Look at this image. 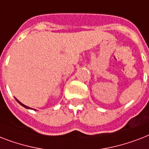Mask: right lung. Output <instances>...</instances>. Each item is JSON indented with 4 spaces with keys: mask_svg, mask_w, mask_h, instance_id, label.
Listing matches in <instances>:
<instances>
[{
    "mask_svg": "<svg viewBox=\"0 0 149 149\" xmlns=\"http://www.w3.org/2000/svg\"><path fill=\"white\" fill-rule=\"evenodd\" d=\"M16 100H17V102H18V103H19L20 104H21V105H22V106H23L24 107H25V108H27V109H31V107H27V106H25V105H24V104H22V103H21V102L19 101V100H17V99H16Z\"/></svg>",
    "mask_w": 149,
    "mask_h": 149,
    "instance_id": "add662e5",
    "label": "right lung"
}]
</instances>
